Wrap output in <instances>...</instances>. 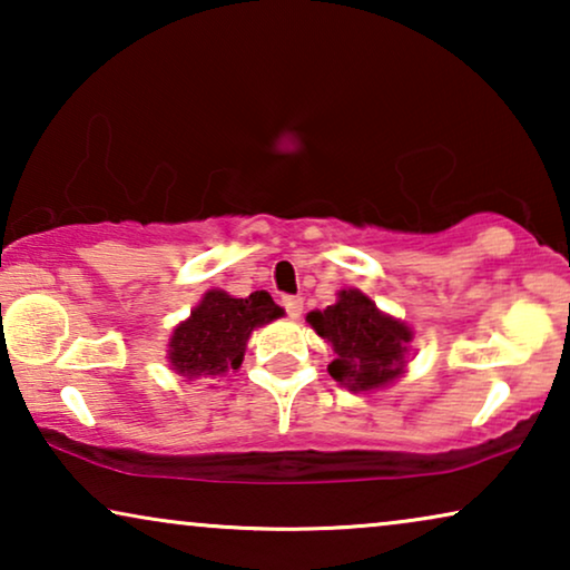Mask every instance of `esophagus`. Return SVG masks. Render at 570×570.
Wrapping results in <instances>:
<instances>
[{"instance_id":"obj_1","label":"esophagus","mask_w":570,"mask_h":570,"mask_svg":"<svg viewBox=\"0 0 570 570\" xmlns=\"http://www.w3.org/2000/svg\"><path fill=\"white\" fill-rule=\"evenodd\" d=\"M283 306H285L287 316H291V318H298L303 314V298H301V295H287V298H283Z\"/></svg>"}]
</instances>
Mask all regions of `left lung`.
Segmentation results:
<instances>
[{
  "label": "left lung",
  "instance_id": "obj_1",
  "mask_svg": "<svg viewBox=\"0 0 570 570\" xmlns=\"http://www.w3.org/2000/svg\"><path fill=\"white\" fill-rule=\"evenodd\" d=\"M306 322L332 347L330 373L350 392H381L407 373L415 332L357 287L340 291L332 306L311 311Z\"/></svg>",
  "mask_w": 570,
  "mask_h": 570
}]
</instances>
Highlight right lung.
I'll list each match as a JSON object with an SVG mask.
<instances>
[{"label": "right lung", "instance_id": "right-lung-1", "mask_svg": "<svg viewBox=\"0 0 570 570\" xmlns=\"http://www.w3.org/2000/svg\"><path fill=\"white\" fill-rule=\"evenodd\" d=\"M283 314L267 291H256L248 298H236L217 287L207 291L189 318L170 332L166 350L170 371L189 381L205 379L215 384L240 368L254 330Z\"/></svg>", "mask_w": 570, "mask_h": 570}]
</instances>
